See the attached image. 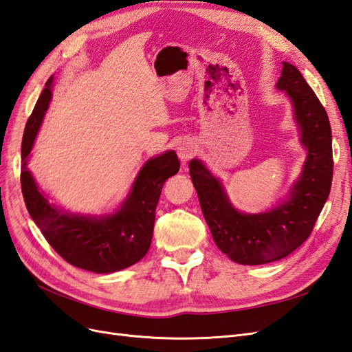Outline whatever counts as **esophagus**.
Listing matches in <instances>:
<instances>
[{
    "mask_svg": "<svg viewBox=\"0 0 352 352\" xmlns=\"http://www.w3.org/2000/svg\"><path fill=\"white\" fill-rule=\"evenodd\" d=\"M195 153H197V146L194 145V142L182 141L177 145V155L184 164L189 162V160L195 155Z\"/></svg>",
    "mask_w": 352,
    "mask_h": 352,
    "instance_id": "34e87169",
    "label": "esophagus"
}]
</instances>
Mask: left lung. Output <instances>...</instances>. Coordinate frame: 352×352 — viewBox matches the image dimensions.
<instances>
[{"label": "left lung", "instance_id": "1", "mask_svg": "<svg viewBox=\"0 0 352 352\" xmlns=\"http://www.w3.org/2000/svg\"><path fill=\"white\" fill-rule=\"evenodd\" d=\"M276 89L285 91L307 157L286 198L273 208L250 214L230 202L221 180L198 158L189 162L202 214L219 250L238 264L258 265L287 257L310 236L330 192L333 175L329 117L301 72L283 61Z\"/></svg>", "mask_w": 352, "mask_h": 352}]
</instances>
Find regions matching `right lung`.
Masks as SVG:
<instances>
[{
    "mask_svg": "<svg viewBox=\"0 0 352 352\" xmlns=\"http://www.w3.org/2000/svg\"><path fill=\"white\" fill-rule=\"evenodd\" d=\"M50 78L25 127L22 141V192L29 214L48 243L74 267L114 273L131 267L150 250L155 208L166 180L179 172L173 150L145 162L120 207L109 214H78L48 201L28 168L39 127L52 98Z\"/></svg>",
    "mask_w": 352,
    "mask_h": 352,
    "instance_id": "right-lung-1",
    "label": "right lung"
}]
</instances>
